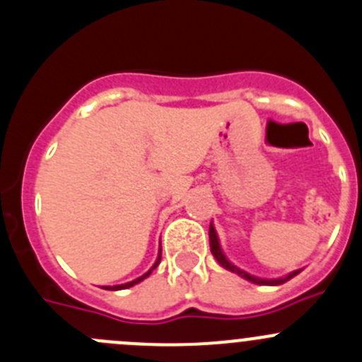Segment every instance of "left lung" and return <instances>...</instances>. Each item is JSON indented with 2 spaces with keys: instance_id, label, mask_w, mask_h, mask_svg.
<instances>
[{
  "instance_id": "obj_1",
  "label": "left lung",
  "mask_w": 362,
  "mask_h": 362,
  "mask_svg": "<svg viewBox=\"0 0 362 362\" xmlns=\"http://www.w3.org/2000/svg\"><path fill=\"white\" fill-rule=\"evenodd\" d=\"M209 237H210V251H212V255L216 256L217 262L221 263V267H224V269L231 270V272H237L238 276H242V278H245L247 281H252L256 283V285H283V283L290 281V279L293 278V276H297L300 272V270H296V272H292V274L285 276V278H279V279H259V278H255V276H249L247 272H244V270L237 269L235 265H231L230 262H228L226 258H224L223 251H221L219 247V242H217V235H216V230H214V226L210 224V230H209Z\"/></svg>"
}]
</instances>
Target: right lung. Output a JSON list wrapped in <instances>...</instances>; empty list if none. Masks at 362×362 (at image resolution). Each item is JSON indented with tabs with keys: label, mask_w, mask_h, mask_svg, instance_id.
<instances>
[{
	"label": "right lung",
	"mask_w": 362,
	"mask_h": 362,
	"mask_svg": "<svg viewBox=\"0 0 362 362\" xmlns=\"http://www.w3.org/2000/svg\"><path fill=\"white\" fill-rule=\"evenodd\" d=\"M159 262H160V252H159V258H157L156 265H153V267H152V269H150V270H148V272H146V274H145V276H141V278L134 279V281H131V283H125V285L111 286V288H110V286H107V288H106V290H124V288H131V286L138 285V283H139V281H143V279H145V278H148V276H150V274H152V270H153V269H156V267H157V265H159Z\"/></svg>",
	"instance_id": "right-lung-1"
}]
</instances>
